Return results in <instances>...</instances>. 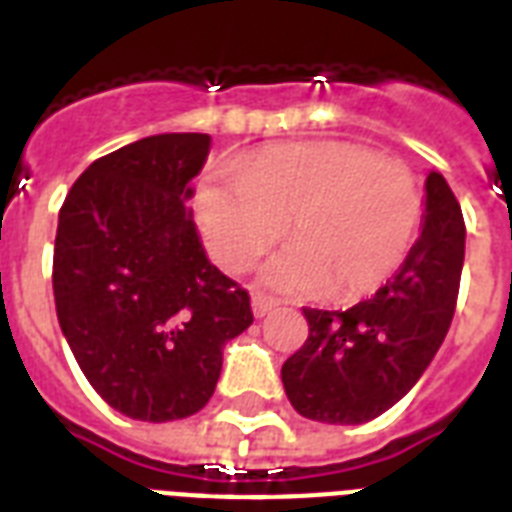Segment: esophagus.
<instances>
[{
	"instance_id": "34e87169",
	"label": "esophagus",
	"mask_w": 512,
	"mask_h": 512,
	"mask_svg": "<svg viewBox=\"0 0 512 512\" xmlns=\"http://www.w3.org/2000/svg\"><path fill=\"white\" fill-rule=\"evenodd\" d=\"M276 300H273V297H268V295H263V292H255V295H252V311H255V316L257 319H263V316H268V313L273 311V308H276Z\"/></svg>"
}]
</instances>
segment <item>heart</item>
Segmentation results:
<instances>
[{
	"mask_svg": "<svg viewBox=\"0 0 512 512\" xmlns=\"http://www.w3.org/2000/svg\"><path fill=\"white\" fill-rule=\"evenodd\" d=\"M196 212L212 255L231 271L255 263L287 225L292 244L265 265V281L350 303L404 265L425 199L404 162L356 143L305 140L244 156L239 175H207Z\"/></svg>",
	"mask_w": 512,
	"mask_h": 512,
	"instance_id": "b5f03b06",
	"label": "heart"
}]
</instances>
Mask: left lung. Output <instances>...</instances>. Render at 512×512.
I'll use <instances>...</instances> for the list:
<instances>
[{
    "instance_id": "left-lung-1",
    "label": "left lung",
    "mask_w": 512,
    "mask_h": 512,
    "mask_svg": "<svg viewBox=\"0 0 512 512\" xmlns=\"http://www.w3.org/2000/svg\"><path fill=\"white\" fill-rule=\"evenodd\" d=\"M465 220L444 175L425 180V223L396 276L348 311L303 308L308 340L281 366L289 404L308 420L361 425L414 388L454 319Z\"/></svg>"
}]
</instances>
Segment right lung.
Listing matches in <instances>:
<instances>
[{"instance_id":"obj_1","label":"right lung","mask_w":512,"mask_h":512,"mask_svg":"<svg viewBox=\"0 0 512 512\" xmlns=\"http://www.w3.org/2000/svg\"><path fill=\"white\" fill-rule=\"evenodd\" d=\"M209 146L201 132L135 140L92 162L60 207V329L92 388L132 420L204 409L225 342L252 324L249 292L209 263L185 207Z\"/></svg>"}]
</instances>
